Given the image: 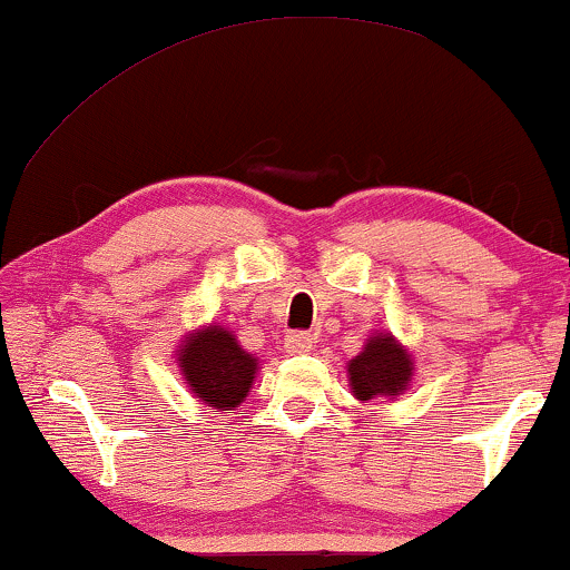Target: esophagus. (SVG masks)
<instances>
[{"mask_svg":"<svg viewBox=\"0 0 570 570\" xmlns=\"http://www.w3.org/2000/svg\"><path fill=\"white\" fill-rule=\"evenodd\" d=\"M311 347H314V340L306 332H291L285 337V350L291 355H306Z\"/></svg>","mask_w":570,"mask_h":570,"instance_id":"1","label":"esophagus"}]
</instances>
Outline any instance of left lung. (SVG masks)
Masks as SVG:
<instances>
[{"label":"left lung","mask_w":570,"mask_h":570,"mask_svg":"<svg viewBox=\"0 0 570 570\" xmlns=\"http://www.w3.org/2000/svg\"><path fill=\"white\" fill-rule=\"evenodd\" d=\"M412 355L392 334H376L365 342L363 353L347 363V379L355 400L371 402L376 396H400L412 381Z\"/></svg>","instance_id":"8db88e82"}]
</instances>
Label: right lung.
<instances>
[{"label": "right lung", "instance_id": "right-lung-1", "mask_svg": "<svg viewBox=\"0 0 570 570\" xmlns=\"http://www.w3.org/2000/svg\"><path fill=\"white\" fill-rule=\"evenodd\" d=\"M178 368L191 394L213 410H236L256 379L254 355L238 345L236 334L209 324L194 330L178 350Z\"/></svg>", "mask_w": 570, "mask_h": 570}]
</instances>
